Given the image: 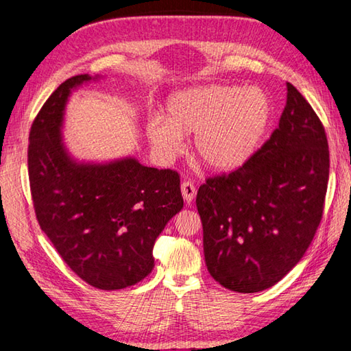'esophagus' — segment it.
<instances>
[{"label": "esophagus", "mask_w": 351, "mask_h": 351, "mask_svg": "<svg viewBox=\"0 0 351 351\" xmlns=\"http://www.w3.org/2000/svg\"><path fill=\"white\" fill-rule=\"evenodd\" d=\"M181 192H182V197L186 198L187 203L190 201H193L195 195H197V186L192 181H184L181 184Z\"/></svg>", "instance_id": "esophagus-1"}]
</instances>
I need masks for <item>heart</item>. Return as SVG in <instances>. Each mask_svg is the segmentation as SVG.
<instances>
[{"instance_id": "1", "label": "heart", "mask_w": 351, "mask_h": 351, "mask_svg": "<svg viewBox=\"0 0 351 351\" xmlns=\"http://www.w3.org/2000/svg\"><path fill=\"white\" fill-rule=\"evenodd\" d=\"M271 121V104L258 88L212 85L170 97L165 121L148 122V138L164 154H175L181 138L195 134V154L212 170H232L257 150Z\"/></svg>"}]
</instances>
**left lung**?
Wrapping results in <instances>:
<instances>
[{"instance_id":"1","label":"left lung","mask_w":351,"mask_h":351,"mask_svg":"<svg viewBox=\"0 0 351 351\" xmlns=\"http://www.w3.org/2000/svg\"><path fill=\"white\" fill-rule=\"evenodd\" d=\"M330 150L316 111L287 83L278 127L230 173L197 193L207 271L224 288L258 293L304 257L324 215Z\"/></svg>"}]
</instances>
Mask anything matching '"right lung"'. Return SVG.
<instances>
[{
  "instance_id": "add662e5",
  "label": "right lung",
  "mask_w": 351,
  "mask_h": 351,
  "mask_svg": "<svg viewBox=\"0 0 351 351\" xmlns=\"http://www.w3.org/2000/svg\"><path fill=\"white\" fill-rule=\"evenodd\" d=\"M74 75L51 94L35 116L27 170L37 221L71 271L104 291L122 289L150 274L153 246L169 219L182 209L181 180L171 169L136 159L75 164L64 152L60 127Z\"/></svg>"
}]
</instances>
